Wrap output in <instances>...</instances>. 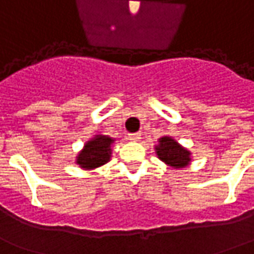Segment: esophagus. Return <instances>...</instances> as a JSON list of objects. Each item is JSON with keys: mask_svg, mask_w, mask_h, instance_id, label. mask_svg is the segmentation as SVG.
I'll return each instance as SVG.
<instances>
[{"mask_svg": "<svg viewBox=\"0 0 254 254\" xmlns=\"http://www.w3.org/2000/svg\"><path fill=\"white\" fill-rule=\"evenodd\" d=\"M127 139L132 140V141H139V140L141 139V133H129V134H127Z\"/></svg>", "mask_w": 254, "mask_h": 254, "instance_id": "obj_1", "label": "esophagus"}]
</instances>
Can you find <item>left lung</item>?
<instances>
[{"label": "left lung", "mask_w": 254, "mask_h": 254, "mask_svg": "<svg viewBox=\"0 0 254 254\" xmlns=\"http://www.w3.org/2000/svg\"><path fill=\"white\" fill-rule=\"evenodd\" d=\"M157 154L159 159H162L173 168H184L190 162V152L177 144V141L172 137L159 139V145L157 147Z\"/></svg>", "instance_id": "8db88e82"}]
</instances>
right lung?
Masks as SVG:
<instances>
[{"label": "right lung", "instance_id": "right-lung-1", "mask_svg": "<svg viewBox=\"0 0 254 254\" xmlns=\"http://www.w3.org/2000/svg\"><path fill=\"white\" fill-rule=\"evenodd\" d=\"M113 139L107 136H96L86 143L85 148L77 158V164L85 169H93L106 164L110 159Z\"/></svg>", "mask_w": 254, "mask_h": 254}]
</instances>
